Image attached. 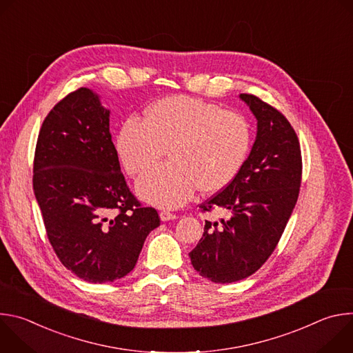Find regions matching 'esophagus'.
<instances>
[{
  "instance_id": "esophagus-1",
  "label": "esophagus",
  "mask_w": 353,
  "mask_h": 353,
  "mask_svg": "<svg viewBox=\"0 0 353 353\" xmlns=\"http://www.w3.org/2000/svg\"><path fill=\"white\" fill-rule=\"evenodd\" d=\"M159 216H161V221H163V222H168V221H173V219H176V218H177V215H174V214H170V212H166V211L161 212V214H159Z\"/></svg>"
}]
</instances>
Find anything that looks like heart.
I'll list each match as a JSON object with an SVG mask.
<instances>
[{
  "label": "heart",
  "mask_w": 353,
  "mask_h": 353,
  "mask_svg": "<svg viewBox=\"0 0 353 353\" xmlns=\"http://www.w3.org/2000/svg\"><path fill=\"white\" fill-rule=\"evenodd\" d=\"M247 120L237 112L188 96H172L150 105L143 121L127 120L119 131V159L131 176L155 166L169 149L170 163L138 179L145 203L173 210L199 188L216 192L241 169L250 148Z\"/></svg>",
  "instance_id": "heart-1"
}]
</instances>
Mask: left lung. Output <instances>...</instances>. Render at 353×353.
Returning a JSON list of instances; mask_svg holds the SVG:
<instances>
[{
  "label": "left lung",
  "mask_w": 353,
  "mask_h": 353,
  "mask_svg": "<svg viewBox=\"0 0 353 353\" xmlns=\"http://www.w3.org/2000/svg\"><path fill=\"white\" fill-rule=\"evenodd\" d=\"M257 120V135L236 177L201 205L222 208L229 218L205 221L188 254L194 270L215 283L254 274L272 254L293 212L301 180L300 145L282 113L254 94L240 93Z\"/></svg>",
  "instance_id": "1"
}]
</instances>
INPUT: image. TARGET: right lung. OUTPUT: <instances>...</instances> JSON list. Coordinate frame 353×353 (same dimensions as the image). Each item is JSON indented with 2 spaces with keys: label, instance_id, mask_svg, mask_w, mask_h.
<instances>
[{
  "label": "right lung",
  "instance_id": "right-lung-1",
  "mask_svg": "<svg viewBox=\"0 0 353 353\" xmlns=\"http://www.w3.org/2000/svg\"><path fill=\"white\" fill-rule=\"evenodd\" d=\"M109 123L96 92L70 93L44 119L33 163L47 237L64 267L92 283L130 274L146 236L161 225L127 187Z\"/></svg>",
  "mask_w": 353,
  "mask_h": 353
}]
</instances>
